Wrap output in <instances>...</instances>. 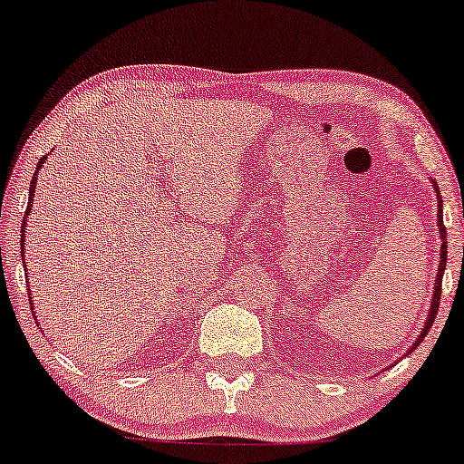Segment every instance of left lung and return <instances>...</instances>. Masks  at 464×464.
I'll return each instance as SVG.
<instances>
[{"label":"left lung","mask_w":464,"mask_h":464,"mask_svg":"<svg viewBox=\"0 0 464 464\" xmlns=\"http://www.w3.org/2000/svg\"><path fill=\"white\" fill-rule=\"evenodd\" d=\"M432 185H435V194H437V227H439V234H441V254H439V273H437V279H435V292H432V303H430V311H429V320L424 322V328L420 330V336L413 343L411 347H409L407 353H411L420 343L424 341V336L429 334V330L432 326V322H435L437 317V311H439V298H441V281H443V270H445V257H448V237H445V226H443V200L441 196H439V188H437V180H432Z\"/></svg>","instance_id":"left-lung-1"}]
</instances>
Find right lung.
<instances>
[{
  "instance_id": "1",
  "label": "right lung",
  "mask_w": 464,
  "mask_h": 464,
  "mask_svg": "<svg viewBox=\"0 0 464 464\" xmlns=\"http://www.w3.org/2000/svg\"><path fill=\"white\" fill-rule=\"evenodd\" d=\"M44 161H46V155L38 161V168H35V172L40 170V168H42V164H44ZM35 180H38V174H34L32 185H29V202H27V210H25V215H27V213H32V198H34V194H35ZM21 232H25V219H23ZM23 246H25V240H23V237H21V254H23ZM29 298H32V296H29Z\"/></svg>"
}]
</instances>
